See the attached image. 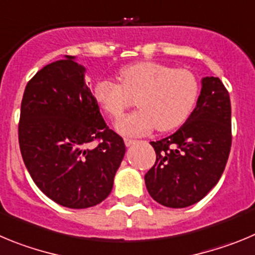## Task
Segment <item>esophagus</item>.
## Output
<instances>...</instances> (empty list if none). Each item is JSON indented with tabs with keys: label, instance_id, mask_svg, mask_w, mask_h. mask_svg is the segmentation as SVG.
I'll return each mask as SVG.
<instances>
[{
	"label": "esophagus",
	"instance_id": "34e87169",
	"mask_svg": "<svg viewBox=\"0 0 255 255\" xmlns=\"http://www.w3.org/2000/svg\"><path fill=\"white\" fill-rule=\"evenodd\" d=\"M125 143H126V146H127V147H129V146H132V144L136 143V139H132V138H128V137H126Z\"/></svg>",
	"mask_w": 255,
	"mask_h": 255
}]
</instances>
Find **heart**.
<instances>
[{"label":"heart","mask_w":255,"mask_h":255,"mask_svg":"<svg viewBox=\"0 0 255 255\" xmlns=\"http://www.w3.org/2000/svg\"><path fill=\"white\" fill-rule=\"evenodd\" d=\"M118 79L119 82L111 79L96 82L94 96L112 118L122 116L136 98L139 109L116 123L117 130L126 136H142L156 127L160 132L179 127L198 99V80L185 68L142 61L121 68Z\"/></svg>","instance_id":"heart-1"}]
</instances>
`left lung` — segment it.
Returning <instances> with one entry per match:
<instances>
[{
  "instance_id": "obj_1",
  "label": "left lung",
  "mask_w": 255,
  "mask_h": 255,
  "mask_svg": "<svg viewBox=\"0 0 255 255\" xmlns=\"http://www.w3.org/2000/svg\"><path fill=\"white\" fill-rule=\"evenodd\" d=\"M156 162L144 175L160 205L183 208L201 201L225 170L231 148V104L219 77L202 79L201 95L184 125L151 142Z\"/></svg>"
}]
</instances>
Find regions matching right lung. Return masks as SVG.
<instances>
[{
  "mask_svg": "<svg viewBox=\"0 0 255 255\" xmlns=\"http://www.w3.org/2000/svg\"><path fill=\"white\" fill-rule=\"evenodd\" d=\"M99 140L96 146L91 142ZM19 143L36 187L58 205L88 208L112 192L126 153L109 129L75 57L49 63L27 82L21 102Z\"/></svg>",
  "mask_w": 255,
  "mask_h": 255,
  "instance_id": "obj_1",
  "label": "right lung"
}]
</instances>
